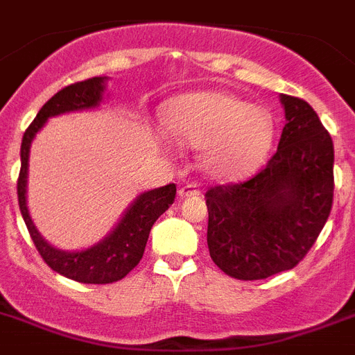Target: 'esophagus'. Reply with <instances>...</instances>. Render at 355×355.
<instances>
[{
  "label": "esophagus",
  "instance_id": "1",
  "mask_svg": "<svg viewBox=\"0 0 355 355\" xmlns=\"http://www.w3.org/2000/svg\"><path fill=\"white\" fill-rule=\"evenodd\" d=\"M195 195H200V189L196 184H186V186H182L180 189H178V196H180V198H187V196Z\"/></svg>",
  "mask_w": 355,
  "mask_h": 355
}]
</instances>
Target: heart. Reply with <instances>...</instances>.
Here are the masks:
<instances>
[{"mask_svg":"<svg viewBox=\"0 0 355 355\" xmlns=\"http://www.w3.org/2000/svg\"><path fill=\"white\" fill-rule=\"evenodd\" d=\"M164 119L173 137L200 148L203 169L216 178L252 171L270 152L275 134L266 109L220 91L177 96L166 107Z\"/></svg>","mask_w":355,"mask_h":355,"instance_id":"1","label":"heart"}]
</instances>
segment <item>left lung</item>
Segmentation results:
<instances>
[{
    "label": "left lung",
    "instance_id": "1",
    "mask_svg": "<svg viewBox=\"0 0 355 355\" xmlns=\"http://www.w3.org/2000/svg\"><path fill=\"white\" fill-rule=\"evenodd\" d=\"M286 125L275 155L241 184L207 191V245L239 280L291 270L306 257L332 209L334 146L307 101L280 94Z\"/></svg>",
    "mask_w": 355,
    "mask_h": 355
}]
</instances>
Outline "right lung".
Wrapping results in <instances>:
<instances>
[{"mask_svg": "<svg viewBox=\"0 0 355 355\" xmlns=\"http://www.w3.org/2000/svg\"><path fill=\"white\" fill-rule=\"evenodd\" d=\"M107 76H94L84 80L78 84H71L58 91L55 96L49 98L32 125L26 128L21 143V171L17 178V198L23 220L26 223L33 245L39 250L41 257L49 268L60 275L67 277L76 282L84 284H110L116 280H121L139 264L144 254L148 236L153 223L159 220V216L169 209L175 202L177 186L157 187L152 191H144L139 196H135L134 202L123 212L121 220L110 230L101 241L94 243L84 250H60L49 245L41 232L33 225L26 205V184H28V160L30 146L35 139L37 132H41L49 118L60 116L67 112H78V110L96 109L103 100L107 91Z\"/></svg>", "mask_w": 355, "mask_h": 355, "instance_id": "right-lung-1", "label": "right lung"}]
</instances>
